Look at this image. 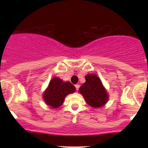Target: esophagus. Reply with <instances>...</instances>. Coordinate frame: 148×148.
I'll list each match as a JSON object with an SVG mask.
<instances>
[{"label": "esophagus", "mask_w": 148, "mask_h": 148, "mask_svg": "<svg viewBox=\"0 0 148 148\" xmlns=\"http://www.w3.org/2000/svg\"><path fill=\"white\" fill-rule=\"evenodd\" d=\"M79 86H80V85H79V84H76V85H75L76 89H77V90H78L79 88Z\"/></svg>", "instance_id": "obj_1"}]
</instances>
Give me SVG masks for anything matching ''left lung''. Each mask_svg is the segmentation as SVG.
Listing matches in <instances>:
<instances>
[{"mask_svg":"<svg viewBox=\"0 0 148 148\" xmlns=\"http://www.w3.org/2000/svg\"><path fill=\"white\" fill-rule=\"evenodd\" d=\"M86 82L80 86L79 92L82 95L86 102L94 108L102 107L109 99L108 94L100 79L96 74L85 76Z\"/></svg>","mask_w":148,"mask_h":148,"instance_id":"left-lung-1","label":"left lung"}]
</instances>
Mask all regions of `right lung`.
<instances>
[{"label":"right lung","mask_w":148,"mask_h":148,"mask_svg":"<svg viewBox=\"0 0 148 148\" xmlns=\"http://www.w3.org/2000/svg\"><path fill=\"white\" fill-rule=\"evenodd\" d=\"M75 91V86L69 82H64L59 77H53L44 92L43 99L47 105L52 108H57L62 105L66 95L74 93Z\"/></svg>","instance_id":"1"}]
</instances>
